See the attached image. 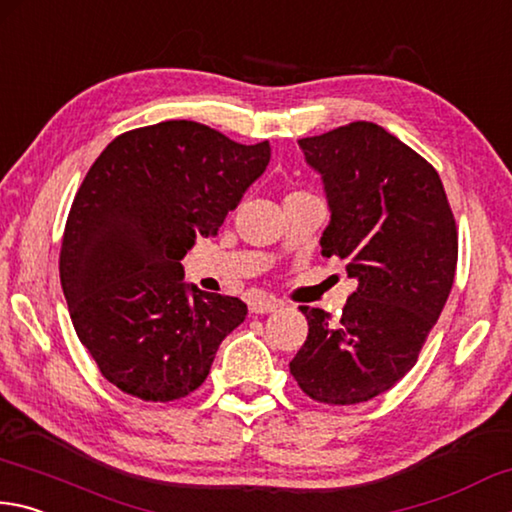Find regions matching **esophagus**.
I'll return each mask as SVG.
<instances>
[{
    "label": "esophagus",
    "instance_id": "obj_1",
    "mask_svg": "<svg viewBox=\"0 0 512 512\" xmlns=\"http://www.w3.org/2000/svg\"><path fill=\"white\" fill-rule=\"evenodd\" d=\"M283 306V301L279 299H254L249 301V310L254 312V315H267V312H276Z\"/></svg>",
    "mask_w": 512,
    "mask_h": 512
}]
</instances>
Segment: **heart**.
I'll return each mask as SVG.
<instances>
[{"label":"heart","mask_w":512,"mask_h":512,"mask_svg":"<svg viewBox=\"0 0 512 512\" xmlns=\"http://www.w3.org/2000/svg\"><path fill=\"white\" fill-rule=\"evenodd\" d=\"M292 195H303V193H292Z\"/></svg>","instance_id":"obj_1"}]
</instances>
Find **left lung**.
I'll return each mask as SVG.
<instances>
[{
    "label": "left lung",
    "instance_id": "obj_1",
    "mask_svg": "<svg viewBox=\"0 0 512 512\" xmlns=\"http://www.w3.org/2000/svg\"><path fill=\"white\" fill-rule=\"evenodd\" d=\"M299 146L330 209L321 254L342 258L357 290L337 321L301 306L308 337L290 373L312 400L357 405L418 362L454 283L456 222L434 166L380 125L355 121Z\"/></svg>",
    "mask_w": 512,
    "mask_h": 512
}]
</instances>
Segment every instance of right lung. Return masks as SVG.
<instances>
[{"label":"right lung","mask_w":512,"mask_h":512,"mask_svg":"<svg viewBox=\"0 0 512 512\" xmlns=\"http://www.w3.org/2000/svg\"><path fill=\"white\" fill-rule=\"evenodd\" d=\"M270 152V141L242 146L209 125L161 121L119 134L89 168L60 283L80 344L128 396L186 398L245 321V303L184 283L179 261L197 236L218 233Z\"/></svg>","instance_id":"right-lung-1"}]
</instances>
